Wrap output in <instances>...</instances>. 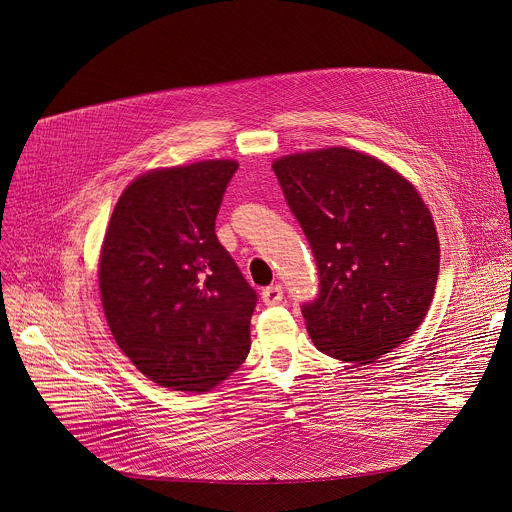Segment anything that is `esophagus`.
<instances>
[{
    "label": "esophagus",
    "instance_id": "1",
    "mask_svg": "<svg viewBox=\"0 0 512 512\" xmlns=\"http://www.w3.org/2000/svg\"><path fill=\"white\" fill-rule=\"evenodd\" d=\"M282 301V287L280 285H272V287H266L262 291V303L264 305H278Z\"/></svg>",
    "mask_w": 512,
    "mask_h": 512
}]
</instances>
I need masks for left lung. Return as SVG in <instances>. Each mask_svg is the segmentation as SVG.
Wrapping results in <instances>:
<instances>
[{"label":"left lung","mask_w":512,"mask_h":512,"mask_svg":"<svg viewBox=\"0 0 512 512\" xmlns=\"http://www.w3.org/2000/svg\"><path fill=\"white\" fill-rule=\"evenodd\" d=\"M317 260L319 297L303 307L315 348L372 364L423 323L439 240L417 187L380 158L329 146L272 162Z\"/></svg>","instance_id":"8db88e82"}]
</instances>
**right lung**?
<instances>
[{
    "label": "right lung",
    "mask_w": 512,
    "mask_h": 512,
    "mask_svg": "<svg viewBox=\"0 0 512 512\" xmlns=\"http://www.w3.org/2000/svg\"><path fill=\"white\" fill-rule=\"evenodd\" d=\"M230 158L152 168L120 195L99 252L120 350L158 386L207 392L250 352L256 293L215 236Z\"/></svg>",
    "instance_id": "1"
}]
</instances>
